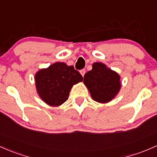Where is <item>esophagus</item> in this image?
<instances>
[{"mask_svg":"<svg viewBox=\"0 0 157 157\" xmlns=\"http://www.w3.org/2000/svg\"><path fill=\"white\" fill-rule=\"evenodd\" d=\"M80 73L82 74V76H84V75H85V69H83V70H81V71H80Z\"/></svg>","mask_w":157,"mask_h":157,"instance_id":"34e87169","label":"esophagus"}]
</instances>
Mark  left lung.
Listing matches in <instances>:
<instances>
[{
    "label": "left lung",
    "mask_w": 157,
    "mask_h": 157,
    "mask_svg": "<svg viewBox=\"0 0 157 157\" xmlns=\"http://www.w3.org/2000/svg\"><path fill=\"white\" fill-rule=\"evenodd\" d=\"M92 67L85 73L84 83L94 100L100 103L110 102L121 89V77L102 63H93Z\"/></svg>",
    "instance_id": "1"
}]
</instances>
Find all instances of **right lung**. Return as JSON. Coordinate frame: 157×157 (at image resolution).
<instances>
[{
	"label": "right lung",
	"mask_w": 157,
	"mask_h": 157,
	"mask_svg": "<svg viewBox=\"0 0 157 157\" xmlns=\"http://www.w3.org/2000/svg\"><path fill=\"white\" fill-rule=\"evenodd\" d=\"M83 78L73 66L56 62L35 75L36 90L40 98L48 105L59 106L68 99L72 87Z\"/></svg>",
	"instance_id": "add662e5"
}]
</instances>
